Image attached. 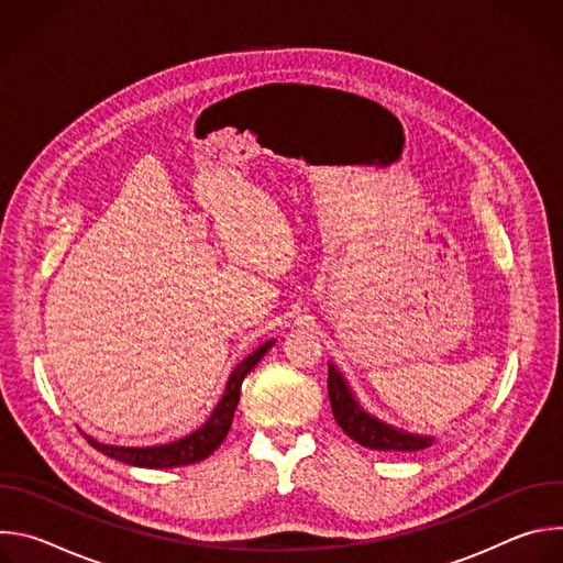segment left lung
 <instances>
[{"mask_svg":"<svg viewBox=\"0 0 563 563\" xmlns=\"http://www.w3.org/2000/svg\"><path fill=\"white\" fill-rule=\"evenodd\" d=\"M328 394L336 423L343 428V432L369 450H383V452H419L434 443V437L423 434H410L404 430H396L376 417L367 415L358 400L354 398L347 380L343 374L330 363L328 374Z\"/></svg>","mask_w":563,"mask_h":563,"instance_id":"left-lung-1","label":"left lung"}]
</instances>
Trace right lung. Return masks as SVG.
I'll return each mask as SVG.
<instances>
[{"instance_id": "1", "label": "right lung", "mask_w": 563, "mask_h": 563, "mask_svg": "<svg viewBox=\"0 0 563 563\" xmlns=\"http://www.w3.org/2000/svg\"><path fill=\"white\" fill-rule=\"evenodd\" d=\"M276 341H267L265 345H261L254 354H250L243 363H238V367L231 372L224 394L218 400V406L213 408L211 417L207 419V423L202 428H198L196 432L187 434L185 439L172 441L167 445H153V448H122V445H109V443H100L93 437L85 434V439L89 441V445H93L98 452L129 463V465H137V467H180V465H191L198 463L202 459H207L213 450H218V445L224 441L231 421H233V412L240 400V385H243L245 376L258 365V361L272 350Z\"/></svg>"}]
</instances>
